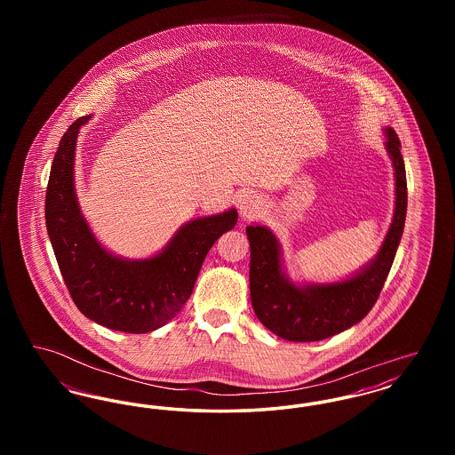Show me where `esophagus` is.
<instances>
[{
    "mask_svg": "<svg viewBox=\"0 0 455 455\" xmlns=\"http://www.w3.org/2000/svg\"><path fill=\"white\" fill-rule=\"evenodd\" d=\"M262 210H264V201L260 199L259 196H247L240 203V217L245 218V220L258 217Z\"/></svg>",
    "mask_w": 455,
    "mask_h": 455,
    "instance_id": "esophagus-1",
    "label": "esophagus"
}]
</instances>
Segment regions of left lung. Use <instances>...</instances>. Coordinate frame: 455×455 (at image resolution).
Returning a JSON list of instances; mask_svg holds the SVG:
<instances>
[{
	"label": "left lung",
	"instance_id": "1",
	"mask_svg": "<svg viewBox=\"0 0 455 455\" xmlns=\"http://www.w3.org/2000/svg\"><path fill=\"white\" fill-rule=\"evenodd\" d=\"M401 141L386 128V150L395 177V210L375 259L345 282L295 284L282 267V247L267 227L245 228L251 243V300L262 324L286 341H321L358 324L377 302L403 237L408 186Z\"/></svg>",
	"mask_w": 455,
	"mask_h": 455
}]
</instances>
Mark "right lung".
<instances>
[{
    "mask_svg": "<svg viewBox=\"0 0 455 455\" xmlns=\"http://www.w3.org/2000/svg\"><path fill=\"white\" fill-rule=\"evenodd\" d=\"M88 117L76 119L60 141L45 191V227L60 271L78 310L97 324L131 334L172 321L193 293L212 245L237 223V210L182 225L148 259H123L92 234L75 193V148Z\"/></svg>",
    "mask_w": 455,
    "mask_h": 455,
    "instance_id": "right-lung-1",
    "label": "right lung"
}]
</instances>
